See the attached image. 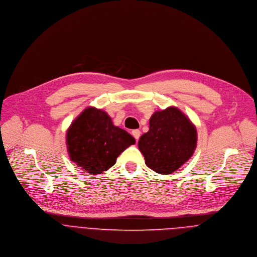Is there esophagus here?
<instances>
[{
  "mask_svg": "<svg viewBox=\"0 0 257 257\" xmlns=\"http://www.w3.org/2000/svg\"><path fill=\"white\" fill-rule=\"evenodd\" d=\"M132 135L134 136V138H135L137 141H139V139H140V137H141V131H140V130H134V131L132 132Z\"/></svg>",
  "mask_w": 257,
  "mask_h": 257,
  "instance_id": "esophagus-1",
  "label": "esophagus"
}]
</instances>
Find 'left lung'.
Listing matches in <instances>:
<instances>
[{"label":"left lung","instance_id":"left-lung-1","mask_svg":"<svg viewBox=\"0 0 257 257\" xmlns=\"http://www.w3.org/2000/svg\"><path fill=\"white\" fill-rule=\"evenodd\" d=\"M196 147V127L176 107L155 111L149 119V131L139 141L147 167L163 175L180 168Z\"/></svg>","mask_w":257,"mask_h":257}]
</instances>
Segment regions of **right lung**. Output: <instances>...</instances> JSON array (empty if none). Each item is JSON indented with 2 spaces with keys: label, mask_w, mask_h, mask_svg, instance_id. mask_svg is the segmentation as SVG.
<instances>
[{
  "label": "right lung",
  "mask_w": 257,
  "mask_h": 257,
  "mask_svg": "<svg viewBox=\"0 0 257 257\" xmlns=\"http://www.w3.org/2000/svg\"><path fill=\"white\" fill-rule=\"evenodd\" d=\"M136 140L124 130L115 126L103 110L89 107L75 119L66 134L70 159L92 175L107 171L117 156Z\"/></svg>",
  "instance_id": "add662e5"
}]
</instances>
